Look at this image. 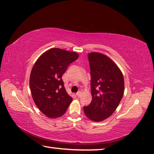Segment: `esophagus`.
<instances>
[{"instance_id":"esophagus-1","label":"esophagus","mask_w":154,"mask_h":154,"mask_svg":"<svg viewBox=\"0 0 154 154\" xmlns=\"http://www.w3.org/2000/svg\"><path fill=\"white\" fill-rule=\"evenodd\" d=\"M81 94H82V92H81L80 91H79V92H78L77 93H76V96L78 97H80V96H81Z\"/></svg>"}]
</instances>
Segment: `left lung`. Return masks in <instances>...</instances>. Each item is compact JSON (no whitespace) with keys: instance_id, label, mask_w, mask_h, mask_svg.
I'll return each mask as SVG.
<instances>
[{"instance_id":"left-lung-1","label":"left lung","mask_w":154,"mask_h":154,"mask_svg":"<svg viewBox=\"0 0 154 154\" xmlns=\"http://www.w3.org/2000/svg\"><path fill=\"white\" fill-rule=\"evenodd\" d=\"M92 101L84 106L86 116L99 122L115 112L124 93V78L117 66L105 55L88 54Z\"/></svg>"}]
</instances>
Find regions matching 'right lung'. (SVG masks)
Returning a JSON list of instances; mask_svg holds the SVG:
<instances>
[{
	"label": "right lung",
	"instance_id": "add662e5",
	"mask_svg": "<svg viewBox=\"0 0 154 154\" xmlns=\"http://www.w3.org/2000/svg\"><path fill=\"white\" fill-rule=\"evenodd\" d=\"M78 58L76 52L52 48L35 63L29 79L32 97L37 108L48 117L62 116L72 101L66 91L62 76Z\"/></svg>",
	"mask_w": 154,
	"mask_h": 154
}]
</instances>
